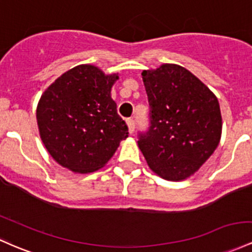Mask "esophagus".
<instances>
[{
    "instance_id": "obj_1",
    "label": "esophagus",
    "mask_w": 252,
    "mask_h": 252,
    "mask_svg": "<svg viewBox=\"0 0 252 252\" xmlns=\"http://www.w3.org/2000/svg\"><path fill=\"white\" fill-rule=\"evenodd\" d=\"M126 124H128L129 132H130V134H134V131H135V122L132 121V120H128V121H126Z\"/></svg>"
}]
</instances>
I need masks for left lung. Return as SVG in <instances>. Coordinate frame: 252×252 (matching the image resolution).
Returning a JSON list of instances; mask_svg holds the SVG:
<instances>
[{
	"label": "left lung",
	"instance_id": "obj_1",
	"mask_svg": "<svg viewBox=\"0 0 252 252\" xmlns=\"http://www.w3.org/2000/svg\"><path fill=\"white\" fill-rule=\"evenodd\" d=\"M149 103V128L137 145L153 172L183 181L198 171L220 142L218 98L188 69L162 64L142 71Z\"/></svg>",
	"mask_w": 252,
	"mask_h": 252
}]
</instances>
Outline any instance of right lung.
I'll return each instance as SVG.
<instances>
[{
  "mask_svg": "<svg viewBox=\"0 0 252 252\" xmlns=\"http://www.w3.org/2000/svg\"><path fill=\"white\" fill-rule=\"evenodd\" d=\"M116 80L118 74L105 75L98 67L81 64L41 94L37 106L41 141L63 167L79 173L99 170L128 137V126L111 98Z\"/></svg>",
  "mask_w": 252,
  "mask_h": 252,
  "instance_id": "add662e5",
  "label": "right lung"
}]
</instances>
